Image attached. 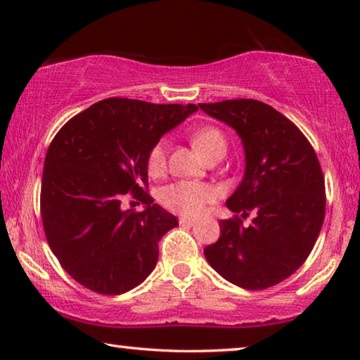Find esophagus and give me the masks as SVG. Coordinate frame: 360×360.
<instances>
[{"instance_id":"obj_1","label":"esophagus","mask_w":360,"mask_h":360,"mask_svg":"<svg viewBox=\"0 0 360 360\" xmlns=\"http://www.w3.org/2000/svg\"><path fill=\"white\" fill-rule=\"evenodd\" d=\"M179 224L186 225V227H192L195 221H192V219H188V217H179Z\"/></svg>"}]
</instances>
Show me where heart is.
I'll return each instance as SVG.
<instances>
[{
	"label": "heart",
	"instance_id": "b5f03b06",
	"mask_svg": "<svg viewBox=\"0 0 360 360\" xmlns=\"http://www.w3.org/2000/svg\"><path fill=\"white\" fill-rule=\"evenodd\" d=\"M192 141L195 149L205 158H210L219 150H227L225 136L214 127H205V129L197 130L192 135ZM167 150V141L157 143L150 149L148 155V169L152 176L162 174L165 169ZM216 197L217 192L214 187L195 181L174 182L160 192V202L165 208L187 217H197L202 214L206 205L214 202Z\"/></svg>",
	"mask_w": 360,
	"mask_h": 360
}]
</instances>
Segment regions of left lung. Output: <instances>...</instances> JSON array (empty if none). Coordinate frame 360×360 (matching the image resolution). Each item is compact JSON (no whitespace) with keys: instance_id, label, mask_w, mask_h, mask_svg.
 Returning a JSON list of instances; mask_svg holds the SVG:
<instances>
[{"instance_id":"8db88e82","label":"left lung","mask_w":360,"mask_h":360,"mask_svg":"<svg viewBox=\"0 0 360 360\" xmlns=\"http://www.w3.org/2000/svg\"><path fill=\"white\" fill-rule=\"evenodd\" d=\"M198 106L236 131L246 162L225 203L236 216L219 222L221 236L205 248V257L238 288H271L302 266L322 229L326 186L318 155L303 133L265 103L241 98ZM249 212L255 217L245 228L240 217Z\"/></svg>"}]
</instances>
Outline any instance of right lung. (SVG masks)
Segmentation results:
<instances>
[{
    "label": "right lung",
    "instance_id": "right-lung-1",
    "mask_svg": "<svg viewBox=\"0 0 360 360\" xmlns=\"http://www.w3.org/2000/svg\"><path fill=\"white\" fill-rule=\"evenodd\" d=\"M197 105L108 98L66 122L49 146L41 186L46 238L60 265L103 295L131 290L157 265L158 241L178 219L154 203L148 155ZM130 191L146 206L121 210Z\"/></svg>",
    "mask_w": 360,
    "mask_h": 360
}]
</instances>
